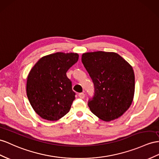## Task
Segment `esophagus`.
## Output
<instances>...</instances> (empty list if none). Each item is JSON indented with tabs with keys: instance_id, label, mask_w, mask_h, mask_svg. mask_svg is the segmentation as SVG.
I'll return each instance as SVG.
<instances>
[{
	"instance_id": "34e87169",
	"label": "esophagus",
	"mask_w": 159,
	"mask_h": 159,
	"mask_svg": "<svg viewBox=\"0 0 159 159\" xmlns=\"http://www.w3.org/2000/svg\"><path fill=\"white\" fill-rule=\"evenodd\" d=\"M84 96H85V95L83 93H79V97H80V99H84Z\"/></svg>"
}]
</instances>
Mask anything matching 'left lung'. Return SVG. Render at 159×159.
Masks as SVG:
<instances>
[{"mask_svg": "<svg viewBox=\"0 0 159 159\" xmlns=\"http://www.w3.org/2000/svg\"><path fill=\"white\" fill-rule=\"evenodd\" d=\"M82 62L95 86L88 105L93 114L105 121L121 117L129 108L135 91L134 70L116 52H87Z\"/></svg>", "mask_w": 159, "mask_h": 159, "instance_id": "1", "label": "left lung"}]
</instances>
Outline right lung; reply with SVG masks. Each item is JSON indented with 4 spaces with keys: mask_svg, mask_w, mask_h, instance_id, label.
<instances>
[{
    "mask_svg": "<svg viewBox=\"0 0 159 159\" xmlns=\"http://www.w3.org/2000/svg\"><path fill=\"white\" fill-rule=\"evenodd\" d=\"M79 56L77 53L56 52L42 57L31 69L27 79V95L42 118L57 121L70 111L75 93L66 72Z\"/></svg>",
    "mask_w": 159,
    "mask_h": 159,
    "instance_id": "1",
    "label": "right lung"
}]
</instances>
